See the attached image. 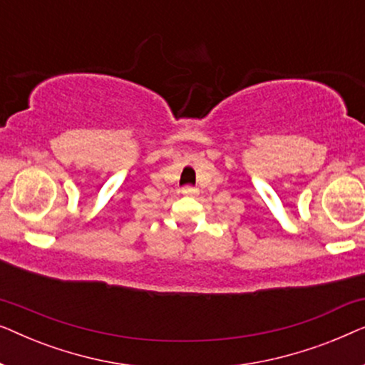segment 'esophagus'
Masks as SVG:
<instances>
[{"label":"esophagus","instance_id":"34e87169","mask_svg":"<svg viewBox=\"0 0 365 365\" xmlns=\"http://www.w3.org/2000/svg\"><path fill=\"white\" fill-rule=\"evenodd\" d=\"M181 192L184 194V196H196L197 189L194 187V186H184V187L181 189Z\"/></svg>","mask_w":365,"mask_h":365}]
</instances>
